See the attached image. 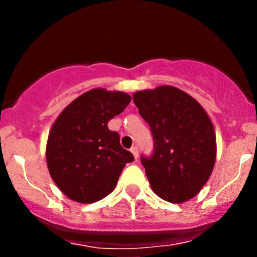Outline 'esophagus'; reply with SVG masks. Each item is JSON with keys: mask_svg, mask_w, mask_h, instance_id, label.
Segmentation results:
<instances>
[{"mask_svg": "<svg viewBox=\"0 0 257 257\" xmlns=\"http://www.w3.org/2000/svg\"><path fill=\"white\" fill-rule=\"evenodd\" d=\"M131 152L133 153L134 158H136V159H138V155H139V153H138V147H136V145H134V147H132V148H131Z\"/></svg>", "mask_w": 257, "mask_h": 257, "instance_id": "obj_1", "label": "esophagus"}]
</instances>
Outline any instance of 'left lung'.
<instances>
[{"instance_id":"1","label":"left lung","mask_w":257,"mask_h":257,"mask_svg":"<svg viewBox=\"0 0 257 257\" xmlns=\"http://www.w3.org/2000/svg\"><path fill=\"white\" fill-rule=\"evenodd\" d=\"M154 148L141 162L155 194L170 203L195 196L211 175L216 139L204 108L183 90L162 85L134 93Z\"/></svg>"}]
</instances>
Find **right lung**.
Wrapping results in <instances>:
<instances>
[{
  "mask_svg": "<svg viewBox=\"0 0 257 257\" xmlns=\"http://www.w3.org/2000/svg\"><path fill=\"white\" fill-rule=\"evenodd\" d=\"M123 92L92 89L74 99L54 121L48 136L49 174L62 193L78 203L105 198L115 188L133 154L120 145L108 121L131 103Z\"/></svg>",
  "mask_w": 257,
  "mask_h": 257,
  "instance_id": "add662e5",
  "label": "right lung"
}]
</instances>
